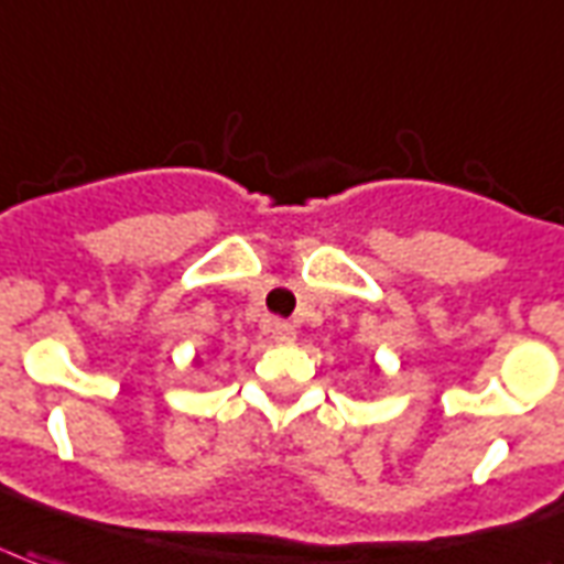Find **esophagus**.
Here are the masks:
<instances>
[{
    "mask_svg": "<svg viewBox=\"0 0 564 564\" xmlns=\"http://www.w3.org/2000/svg\"><path fill=\"white\" fill-rule=\"evenodd\" d=\"M269 330H272V337L278 339V343H292V339H295V325H290V322L274 319L272 325H269Z\"/></svg>",
    "mask_w": 564,
    "mask_h": 564,
    "instance_id": "obj_1",
    "label": "esophagus"
}]
</instances>
